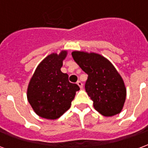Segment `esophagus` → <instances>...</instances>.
I'll list each match as a JSON object with an SVG mask.
<instances>
[{"instance_id":"34e87169","label":"esophagus","mask_w":148,"mask_h":148,"mask_svg":"<svg viewBox=\"0 0 148 148\" xmlns=\"http://www.w3.org/2000/svg\"><path fill=\"white\" fill-rule=\"evenodd\" d=\"M77 86L80 87V89H82V88H83V84H82V82H80V81H77Z\"/></svg>"}]
</instances>
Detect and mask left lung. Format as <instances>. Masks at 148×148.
I'll use <instances>...</instances> for the list:
<instances>
[{
    "label": "left lung",
    "instance_id": "left-lung-1",
    "mask_svg": "<svg viewBox=\"0 0 148 148\" xmlns=\"http://www.w3.org/2000/svg\"><path fill=\"white\" fill-rule=\"evenodd\" d=\"M72 57L88 74L85 88L94 109L105 116L120 113L127 91L123 78L111 62L93 52L74 51Z\"/></svg>",
    "mask_w": 148,
    "mask_h": 148
}]
</instances>
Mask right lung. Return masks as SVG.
<instances>
[{
	"mask_svg": "<svg viewBox=\"0 0 148 148\" xmlns=\"http://www.w3.org/2000/svg\"><path fill=\"white\" fill-rule=\"evenodd\" d=\"M67 51L47 55L36 69L27 90L28 102L40 117L55 120L71 108L77 84L71 83L68 74L61 71Z\"/></svg>",
	"mask_w": 148,
	"mask_h": 148,
	"instance_id": "add662e5",
	"label": "right lung"
}]
</instances>
